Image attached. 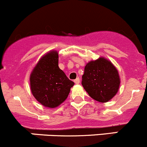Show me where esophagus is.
Wrapping results in <instances>:
<instances>
[{
    "label": "esophagus",
    "instance_id": "esophagus-1",
    "mask_svg": "<svg viewBox=\"0 0 147 147\" xmlns=\"http://www.w3.org/2000/svg\"><path fill=\"white\" fill-rule=\"evenodd\" d=\"M74 82H75V84H79V83H80V78H77L76 79H75V80H74Z\"/></svg>",
    "mask_w": 147,
    "mask_h": 147
}]
</instances>
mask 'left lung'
Segmentation results:
<instances>
[{"mask_svg":"<svg viewBox=\"0 0 147 147\" xmlns=\"http://www.w3.org/2000/svg\"><path fill=\"white\" fill-rule=\"evenodd\" d=\"M120 84L118 71L109 60L99 57L86 64L82 85L94 100L101 103L109 101L117 94Z\"/></svg>","mask_w":147,"mask_h":147,"instance_id":"obj_1","label":"left lung"}]
</instances>
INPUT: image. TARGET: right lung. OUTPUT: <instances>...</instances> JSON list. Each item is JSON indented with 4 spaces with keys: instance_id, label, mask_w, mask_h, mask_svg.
I'll return each instance as SVG.
<instances>
[{
    "instance_id": "right-lung-1",
    "label": "right lung",
    "mask_w": 147,
    "mask_h": 147,
    "mask_svg": "<svg viewBox=\"0 0 147 147\" xmlns=\"http://www.w3.org/2000/svg\"><path fill=\"white\" fill-rule=\"evenodd\" d=\"M59 54L51 51L43 55L30 73V89L42 106L55 108L64 102L74 86L59 67Z\"/></svg>"
}]
</instances>
